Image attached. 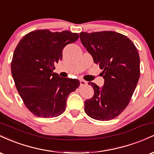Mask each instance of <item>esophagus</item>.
Wrapping results in <instances>:
<instances>
[{"instance_id":"esophagus-1","label":"esophagus","mask_w":154,"mask_h":154,"mask_svg":"<svg viewBox=\"0 0 154 154\" xmlns=\"http://www.w3.org/2000/svg\"><path fill=\"white\" fill-rule=\"evenodd\" d=\"M79 82H80V86L86 85H87V83H88L85 80H84V79H80Z\"/></svg>"}]
</instances>
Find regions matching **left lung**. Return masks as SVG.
<instances>
[{
	"label": "left lung",
	"mask_w": 154,
	"mask_h": 154,
	"mask_svg": "<svg viewBox=\"0 0 154 154\" xmlns=\"http://www.w3.org/2000/svg\"><path fill=\"white\" fill-rule=\"evenodd\" d=\"M81 43L95 63L103 69L104 85L100 88L89 82L94 90L85 101V111L90 117L108 121L125 110L140 77V57L128 37L113 31L80 32Z\"/></svg>",
	"instance_id": "left-lung-1"
}]
</instances>
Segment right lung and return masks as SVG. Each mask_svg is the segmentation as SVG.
Listing matches in <instances>:
<instances>
[{"label": "right lung", "instance_id": "right-lung-1", "mask_svg": "<svg viewBox=\"0 0 154 154\" xmlns=\"http://www.w3.org/2000/svg\"><path fill=\"white\" fill-rule=\"evenodd\" d=\"M78 38L70 31L40 29L26 34L16 48L12 77L26 107L35 116L51 118L62 114L69 95L79 86L78 79L54 72L55 63L62 59L63 49Z\"/></svg>", "mask_w": 154, "mask_h": 154}]
</instances>
